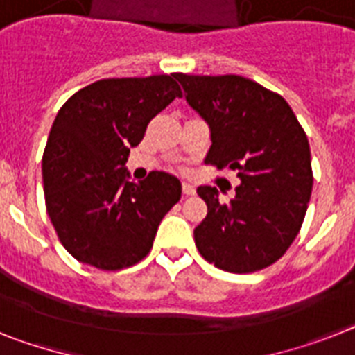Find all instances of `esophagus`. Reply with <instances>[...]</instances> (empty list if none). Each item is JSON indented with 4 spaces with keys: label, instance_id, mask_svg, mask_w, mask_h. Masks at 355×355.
I'll return each instance as SVG.
<instances>
[{
    "label": "esophagus",
    "instance_id": "1",
    "mask_svg": "<svg viewBox=\"0 0 355 355\" xmlns=\"http://www.w3.org/2000/svg\"><path fill=\"white\" fill-rule=\"evenodd\" d=\"M182 191H184V195H195L196 193V187L193 186L191 182H182Z\"/></svg>",
    "mask_w": 355,
    "mask_h": 355
}]
</instances>
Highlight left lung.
Wrapping results in <instances>:
<instances>
[{
    "mask_svg": "<svg viewBox=\"0 0 355 355\" xmlns=\"http://www.w3.org/2000/svg\"><path fill=\"white\" fill-rule=\"evenodd\" d=\"M187 104L209 126L205 164L236 169L229 202L216 187L196 193L207 216L195 227L205 260L234 274L260 270L285 254L300 233L312 193L309 141L282 95L242 76L177 73Z\"/></svg>",
    "mask_w": 355,
    "mask_h": 355,
    "instance_id": "8db88e82",
    "label": "left lung"
}]
</instances>
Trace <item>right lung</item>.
I'll list each match as a JSON object with an SVG mask.
<instances>
[{
	"label": "right lung",
	"mask_w": 355,
	"mask_h": 355,
	"mask_svg": "<svg viewBox=\"0 0 355 355\" xmlns=\"http://www.w3.org/2000/svg\"><path fill=\"white\" fill-rule=\"evenodd\" d=\"M175 97V76L128 77L92 83L61 106L43 153L44 200L76 260L117 270L150 252L182 184L166 171L135 182L126 162L148 122Z\"/></svg>",
	"instance_id": "obj_1"
}]
</instances>
